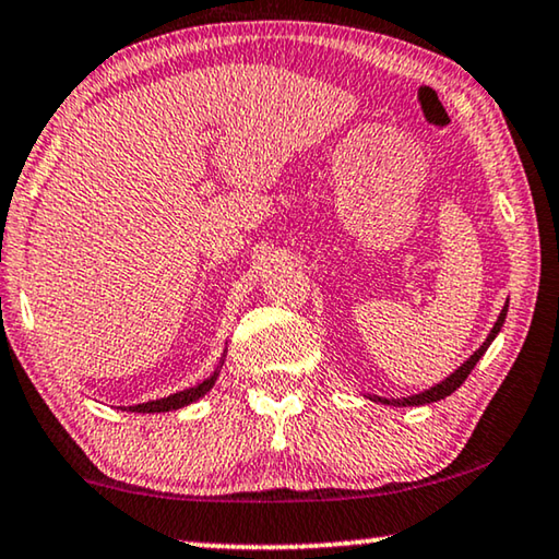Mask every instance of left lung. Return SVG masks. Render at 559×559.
Wrapping results in <instances>:
<instances>
[{
	"label": "left lung",
	"instance_id": "1",
	"mask_svg": "<svg viewBox=\"0 0 559 559\" xmlns=\"http://www.w3.org/2000/svg\"><path fill=\"white\" fill-rule=\"evenodd\" d=\"M504 316H507V306L502 308V313H499V319H497V323H495V329H492V333H489L487 336V341L485 344H481L477 352H474L469 359H466L460 369H456L452 377L449 379H444L441 381V384H437V386H431V389H427V391H421V394H414V396H406V399H379V402H384V404H394V406H419V404H431V402H439V399H444V396H449L452 394V391H456L460 389L462 384H464V379L469 377L472 373V369L474 366H477V361L481 359V356H485V352H487V346L492 344L495 341V336L499 333V329H502V323H504Z\"/></svg>",
	"mask_w": 559,
	"mask_h": 559
}]
</instances>
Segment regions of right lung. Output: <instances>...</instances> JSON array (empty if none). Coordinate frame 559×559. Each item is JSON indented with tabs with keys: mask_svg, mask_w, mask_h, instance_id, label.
<instances>
[{
	"mask_svg": "<svg viewBox=\"0 0 559 559\" xmlns=\"http://www.w3.org/2000/svg\"><path fill=\"white\" fill-rule=\"evenodd\" d=\"M215 377H218V373H213V377H207L205 381H200L198 386H193V389H186V391H178V394H173V396H168V399H157V402H147V404L130 406V412H140V414H157V412L180 409V406L193 404L195 399H200L203 394H207V391H211V386L215 384Z\"/></svg>",
	"mask_w": 559,
	"mask_h": 559,
	"instance_id": "add662e5",
	"label": "right lung"
}]
</instances>
